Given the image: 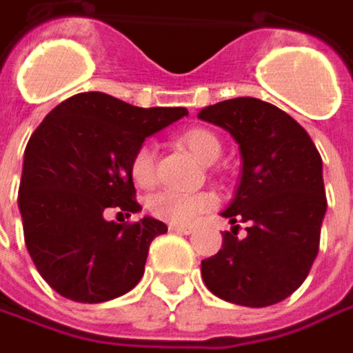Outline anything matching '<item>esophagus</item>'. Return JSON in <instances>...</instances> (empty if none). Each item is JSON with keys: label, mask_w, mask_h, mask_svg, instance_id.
<instances>
[{"label": "esophagus", "mask_w": 353, "mask_h": 353, "mask_svg": "<svg viewBox=\"0 0 353 353\" xmlns=\"http://www.w3.org/2000/svg\"><path fill=\"white\" fill-rule=\"evenodd\" d=\"M170 231L181 233V235H192L193 227H188V225H170Z\"/></svg>", "instance_id": "1"}]
</instances>
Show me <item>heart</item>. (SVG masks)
I'll list each match as a JSON object with an SVG mask.
<instances>
[{
	"instance_id": "obj_1",
	"label": "heart",
	"mask_w": 353,
	"mask_h": 353,
	"mask_svg": "<svg viewBox=\"0 0 353 353\" xmlns=\"http://www.w3.org/2000/svg\"><path fill=\"white\" fill-rule=\"evenodd\" d=\"M179 142L188 148L201 163L211 165L221 156V142L213 132L193 128L181 134ZM130 177L140 188H150L156 177V148L144 142L134 150L130 158ZM217 205L213 193H177L160 192L148 199V209L154 217L172 225H193L203 213Z\"/></svg>"
}]
</instances>
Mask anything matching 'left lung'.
<instances>
[{
	"mask_svg": "<svg viewBox=\"0 0 353 353\" xmlns=\"http://www.w3.org/2000/svg\"><path fill=\"white\" fill-rule=\"evenodd\" d=\"M197 116L233 136L243 163L235 197L221 211L233 227L221 251L201 261L203 283L233 304H276L304 283L318 254L326 215L322 158L308 132L265 100H223Z\"/></svg>",
	"mask_w": 353,
	"mask_h": 353,
	"instance_id": "1",
	"label": "left lung"
}]
</instances>
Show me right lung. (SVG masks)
<instances>
[{
	"instance_id": "right-lung-1",
	"label": "right lung",
	"mask_w": 353,
	"mask_h": 353,
	"mask_svg": "<svg viewBox=\"0 0 353 353\" xmlns=\"http://www.w3.org/2000/svg\"><path fill=\"white\" fill-rule=\"evenodd\" d=\"M188 116L181 106L138 108L104 92L54 106L29 138L19 183L23 235L39 274L61 296L99 304L126 294L144 274L150 243L168 231L144 215L108 221V207L142 211L130 158L144 140Z\"/></svg>"
}]
</instances>
